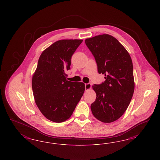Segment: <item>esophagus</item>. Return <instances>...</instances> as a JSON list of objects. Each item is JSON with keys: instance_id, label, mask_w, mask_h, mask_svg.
<instances>
[{"instance_id": "34e87169", "label": "esophagus", "mask_w": 160, "mask_h": 160, "mask_svg": "<svg viewBox=\"0 0 160 160\" xmlns=\"http://www.w3.org/2000/svg\"><path fill=\"white\" fill-rule=\"evenodd\" d=\"M91 88H92V84H91L90 83L85 84V89H86V91L90 90Z\"/></svg>"}]
</instances>
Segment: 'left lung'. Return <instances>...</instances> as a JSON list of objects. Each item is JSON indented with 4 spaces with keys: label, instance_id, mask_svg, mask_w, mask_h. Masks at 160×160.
Instances as JSON below:
<instances>
[{
    "label": "left lung",
    "instance_id": "8db88e82",
    "mask_svg": "<svg viewBox=\"0 0 160 160\" xmlns=\"http://www.w3.org/2000/svg\"><path fill=\"white\" fill-rule=\"evenodd\" d=\"M94 56L98 72L106 80L94 84L96 98L91 104L93 116L105 123L116 121L126 112L134 91L133 66L131 57L115 38L101 34L85 40Z\"/></svg>",
    "mask_w": 160,
    "mask_h": 160
}]
</instances>
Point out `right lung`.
<instances>
[{
    "label": "right lung",
    "instance_id": "1",
    "mask_svg": "<svg viewBox=\"0 0 160 160\" xmlns=\"http://www.w3.org/2000/svg\"><path fill=\"white\" fill-rule=\"evenodd\" d=\"M80 39L60 40L41 54L32 80L34 101L42 114L50 121L68 119L85 90L82 82L66 80L71 58L82 43Z\"/></svg>",
    "mask_w": 160,
    "mask_h": 160
}]
</instances>
